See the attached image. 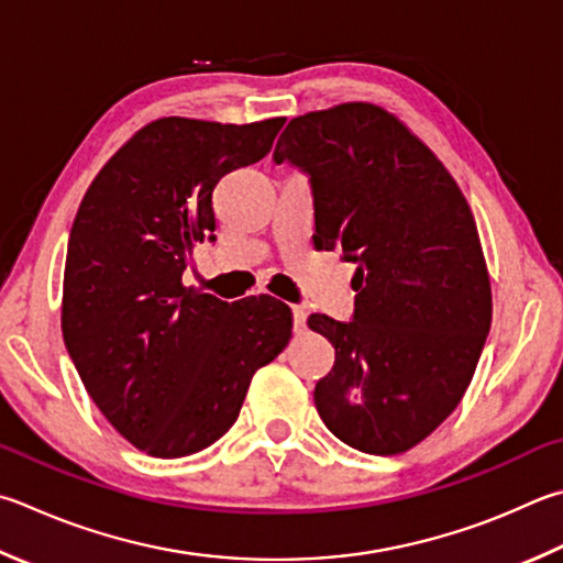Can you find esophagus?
I'll return each mask as SVG.
<instances>
[{"label": "esophagus", "mask_w": 563, "mask_h": 563, "mask_svg": "<svg viewBox=\"0 0 563 563\" xmlns=\"http://www.w3.org/2000/svg\"><path fill=\"white\" fill-rule=\"evenodd\" d=\"M292 324H295V332H302L305 324H308V312L300 305H292Z\"/></svg>", "instance_id": "obj_1"}]
</instances>
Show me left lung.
I'll list each match as a JSON object with an SVG mask.
<instances>
[{"label": "left lung", "instance_id": "obj_1", "mask_svg": "<svg viewBox=\"0 0 563 563\" xmlns=\"http://www.w3.org/2000/svg\"><path fill=\"white\" fill-rule=\"evenodd\" d=\"M273 159L310 175L314 249L356 263L354 320H308L334 346L317 413L362 453L411 451L455 411L493 320L473 211L443 162L374 103L292 118Z\"/></svg>", "mask_w": 563, "mask_h": 563}]
</instances>
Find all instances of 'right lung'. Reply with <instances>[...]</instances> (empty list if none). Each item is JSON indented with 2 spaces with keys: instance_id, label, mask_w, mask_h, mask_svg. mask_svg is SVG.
<instances>
[{
  "instance_id": "right-lung-1",
  "label": "right lung",
  "mask_w": 563,
  "mask_h": 563,
  "mask_svg": "<svg viewBox=\"0 0 563 563\" xmlns=\"http://www.w3.org/2000/svg\"><path fill=\"white\" fill-rule=\"evenodd\" d=\"M283 122L159 118L106 162L78 207L66 350L100 413L152 457L217 443L253 374L290 340L292 312L271 295L223 302L181 283L194 246L213 241L219 179L268 155Z\"/></svg>"
}]
</instances>
